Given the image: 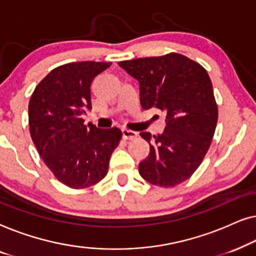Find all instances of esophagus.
<instances>
[{
  "label": "esophagus",
  "mask_w": 256,
  "mask_h": 256,
  "mask_svg": "<svg viewBox=\"0 0 256 256\" xmlns=\"http://www.w3.org/2000/svg\"><path fill=\"white\" fill-rule=\"evenodd\" d=\"M122 136H124V138L126 140H135L138 138V132L134 130H130V129L124 128L122 129Z\"/></svg>",
  "instance_id": "1"
}]
</instances>
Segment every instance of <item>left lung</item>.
<instances>
[{"mask_svg": "<svg viewBox=\"0 0 256 256\" xmlns=\"http://www.w3.org/2000/svg\"><path fill=\"white\" fill-rule=\"evenodd\" d=\"M118 65L140 82L143 110L157 108L166 114L163 134H140L150 146L149 156L138 166L140 174L160 188L183 183L202 164L218 122L208 72L197 62L174 52Z\"/></svg>", "mask_w": 256, "mask_h": 256, "instance_id": "obj_1", "label": "left lung"}]
</instances>
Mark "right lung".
<instances>
[{
    "label": "right lung",
    "mask_w": 256,
    "mask_h": 256,
    "mask_svg": "<svg viewBox=\"0 0 256 256\" xmlns=\"http://www.w3.org/2000/svg\"><path fill=\"white\" fill-rule=\"evenodd\" d=\"M112 62H79L52 70L34 88L29 102L34 144L54 177L71 188L99 183L120 143L118 128L84 124L90 110V84Z\"/></svg>",
    "instance_id": "right-lung-1"
}]
</instances>
